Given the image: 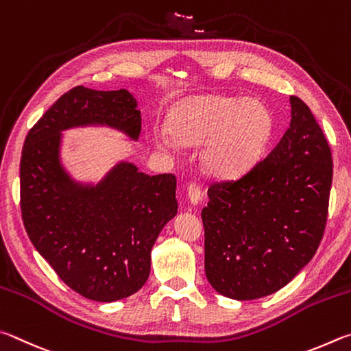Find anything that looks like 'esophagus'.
<instances>
[{
    "instance_id": "1",
    "label": "esophagus",
    "mask_w": 351,
    "mask_h": 351,
    "mask_svg": "<svg viewBox=\"0 0 351 351\" xmlns=\"http://www.w3.org/2000/svg\"><path fill=\"white\" fill-rule=\"evenodd\" d=\"M188 199L193 205H197L202 202V188L199 183H189L188 185Z\"/></svg>"
}]
</instances>
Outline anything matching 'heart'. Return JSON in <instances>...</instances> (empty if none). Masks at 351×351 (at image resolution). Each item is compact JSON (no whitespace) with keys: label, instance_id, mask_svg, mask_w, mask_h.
<instances>
[{"label":"heart","instance_id":"obj_1","mask_svg":"<svg viewBox=\"0 0 351 351\" xmlns=\"http://www.w3.org/2000/svg\"><path fill=\"white\" fill-rule=\"evenodd\" d=\"M274 119L265 104L231 95H199L180 101L169 115V129H157L154 141L174 149L179 140L205 143L202 162L211 174L232 179L262 158L271 140Z\"/></svg>","mask_w":351,"mask_h":351}]
</instances>
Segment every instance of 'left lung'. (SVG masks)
<instances>
[{"label":"left lung","instance_id":"8db88e82","mask_svg":"<svg viewBox=\"0 0 351 351\" xmlns=\"http://www.w3.org/2000/svg\"><path fill=\"white\" fill-rule=\"evenodd\" d=\"M290 104V128L274 149L237 180L208 188L205 273L226 298L251 300L280 290L322 241L331 151L310 108L294 95Z\"/></svg>","mask_w":351,"mask_h":351}]
</instances>
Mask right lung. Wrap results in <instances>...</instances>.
<instances>
[{
  "label": "right lung",
  "instance_id": "1",
  "mask_svg": "<svg viewBox=\"0 0 351 351\" xmlns=\"http://www.w3.org/2000/svg\"><path fill=\"white\" fill-rule=\"evenodd\" d=\"M95 125L137 140V100L126 89L84 86L61 95L24 140L21 216L30 242L67 287L86 299L114 302L149 278L151 250L177 214V180L147 176L128 162L97 185L73 180L61 165V131Z\"/></svg>",
  "mask_w": 351,
  "mask_h": 351
}]
</instances>
